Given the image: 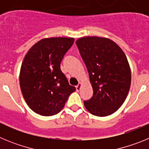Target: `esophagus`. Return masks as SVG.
Masks as SVG:
<instances>
[{"mask_svg":"<svg viewBox=\"0 0 149 149\" xmlns=\"http://www.w3.org/2000/svg\"><path fill=\"white\" fill-rule=\"evenodd\" d=\"M81 86H82V84H81V83H79L77 86H76V90H77V91L80 90V89H81Z\"/></svg>","mask_w":149,"mask_h":149,"instance_id":"34e87169","label":"esophagus"}]
</instances>
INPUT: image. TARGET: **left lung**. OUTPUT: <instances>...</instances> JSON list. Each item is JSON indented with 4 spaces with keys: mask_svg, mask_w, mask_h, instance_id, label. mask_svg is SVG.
<instances>
[{
    "mask_svg": "<svg viewBox=\"0 0 149 149\" xmlns=\"http://www.w3.org/2000/svg\"><path fill=\"white\" fill-rule=\"evenodd\" d=\"M93 89L84 101L94 116H107L116 111L128 94L131 74L127 57L120 47L107 38L88 36L76 41Z\"/></svg>",
    "mask_w": 149,
    "mask_h": 149,
    "instance_id": "1",
    "label": "left lung"
}]
</instances>
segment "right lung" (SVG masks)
Returning a JSON list of instances; mask_svg holds the SVG:
<instances>
[{"instance_id":"1","label":"right lung","mask_w":149,"mask_h":149,"mask_svg":"<svg viewBox=\"0 0 149 149\" xmlns=\"http://www.w3.org/2000/svg\"><path fill=\"white\" fill-rule=\"evenodd\" d=\"M74 41L73 38L43 39L24 56L19 76L21 90L29 107L36 113L57 114L76 90L60 69L63 56Z\"/></svg>"}]
</instances>
